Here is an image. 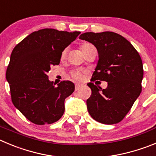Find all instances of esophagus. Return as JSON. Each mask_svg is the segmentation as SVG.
<instances>
[{
	"instance_id": "34e87169",
	"label": "esophagus",
	"mask_w": 156,
	"mask_h": 156,
	"mask_svg": "<svg viewBox=\"0 0 156 156\" xmlns=\"http://www.w3.org/2000/svg\"><path fill=\"white\" fill-rule=\"evenodd\" d=\"M80 87H81L80 84H76V86H75V90L76 91L79 90L80 89Z\"/></svg>"
}]
</instances>
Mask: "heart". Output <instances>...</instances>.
<instances>
[{"label": "heart", "instance_id": "b5f03b06", "mask_svg": "<svg viewBox=\"0 0 156 156\" xmlns=\"http://www.w3.org/2000/svg\"><path fill=\"white\" fill-rule=\"evenodd\" d=\"M93 46L91 44H89V43H83L80 46V48L81 50H82L83 53L84 52H86L87 50H88L89 48H92ZM66 49H64L63 51H62V54H61V57H62V58H64L66 57ZM72 76L73 77L74 79L76 80H80L81 79H82V73H81L80 72H79V71H74V72L72 73Z\"/></svg>", "mask_w": 156, "mask_h": 156}]
</instances>
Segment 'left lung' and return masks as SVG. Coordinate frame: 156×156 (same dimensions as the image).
<instances>
[{
	"instance_id": "1",
	"label": "left lung",
	"mask_w": 156,
	"mask_h": 156,
	"mask_svg": "<svg viewBox=\"0 0 156 156\" xmlns=\"http://www.w3.org/2000/svg\"><path fill=\"white\" fill-rule=\"evenodd\" d=\"M80 38L98 49L99 60L93 74V82L106 81L102 89L89 83L91 96L87 110L95 121L114 125L122 121L141 92L143 64L135 47L126 38L112 31L86 32Z\"/></svg>"
}]
</instances>
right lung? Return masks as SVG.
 <instances>
[{
	"instance_id": "obj_1",
	"label": "right lung",
	"mask_w": 156,
	"mask_h": 156,
	"mask_svg": "<svg viewBox=\"0 0 156 156\" xmlns=\"http://www.w3.org/2000/svg\"><path fill=\"white\" fill-rule=\"evenodd\" d=\"M80 34L44 28L28 35L11 52L6 72L11 101L35 125L52 124L63 115L64 101L75 86L64 80L55 87L47 73L59 64L62 51Z\"/></svg>"
}]
</instances>
